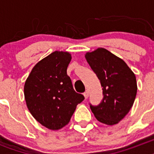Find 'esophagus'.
Listing matches in <instances>:
<instances>
[{"label":"esophagus","mask_w":154,"mask_h":154,"mask_svg":"<svg viewBox=\"0 0 154 154\" xmlns=\"http://www.w3.org/2000/svg\"><path fill=\"white\" fill-rule=\"evenodd\" d=\"M83 95H84V96H85V99H87V98L89 97V92L88 90H86L85 91V92H84L83 93Z\"/></svg>","instance_id":"34e87169"}]
</instances>
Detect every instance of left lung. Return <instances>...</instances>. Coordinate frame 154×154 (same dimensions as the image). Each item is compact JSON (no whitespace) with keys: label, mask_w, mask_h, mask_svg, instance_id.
Returning a JSON list of instances; mask_svg holds the SVG:
<instances>
[{"label":"left lung","mask_w":154,"mask_h":154,"mask_svg":"<svg viewBox=\"0 0 154 154\" xmlns=\"http://www.w3.org/2000/svg\"><path fill=\"white\" fill-rule=\"evenodd\" d=\"M85 57L103 87V100L97 106L90 105L91 110L100 123L117 124L130 112L135 100V74L122 58L103 48L85 53Z\"/></svg>","instance_id":"left-lung-1"}]
</instances>
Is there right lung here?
<instances>
[{
  "label": "right lung",
  "mask_w": 154,
  "mask_h": 154,
  "mask_svg": "<svg viewBox=\"0 0 154 154\" xmlns=\"http://www.w3.org/2000/svg\"><path fill=\"white\" fill-rule=\"evenodd\" d=\"M71 59L68 51L51 53L34 66L24 83L28 110L49 130H60L67 125L77 105L85 99L74 90L67 75Z\"/></svg>",
  "instance_id": "add662e5"
}]
</instances>
